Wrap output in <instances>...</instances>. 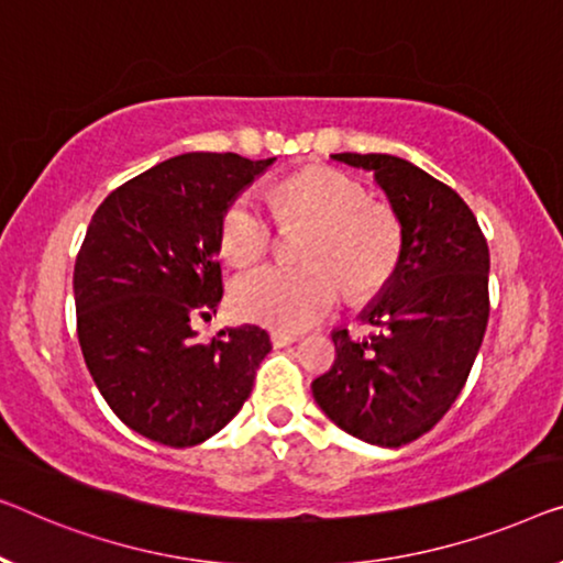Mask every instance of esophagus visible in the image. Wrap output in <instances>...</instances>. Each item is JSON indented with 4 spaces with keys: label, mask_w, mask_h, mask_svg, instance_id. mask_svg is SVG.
Wrapping results in <instances>:
<instances>
[{
    "label": "esophagus",
    "mask_w": 563,
    "mask_h": 563,
    "mask_svg": "<svg viewBox=\"0 0 563 563\" xmlns=\"http://www.w3.org/2000/svg\"><path fill=\"white\" fill-rule=\"evenodd\" d=\"M271 341H273L275 349H283V346H290L292 341H298V335L283 333V331H273V333H271Z\"/></svg>",
    "instance_id": "esophagus-1"
}]
</instances>
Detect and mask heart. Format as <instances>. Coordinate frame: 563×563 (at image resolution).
<instances>
[{"mask_svg":"<svg viewBox=\"0 0 563 563\" xmlns=\"http://www.w3.org/2000/svg\"><path fill=\"white\" fill-rule=\"evenodd\" d=\"M283 224L308 222L303 267L265 265L232 283L234 313L275 331H303L341 303V283L354 298L372 296L391 278L401 253V228L387 205L368 199L354 176L308 169L271 195ZM275 218L257 191H240L224 209L220 245L234 265H253L271 253Z\"/></svg>","mask_w":563,"mask_h":563,"instance_id":"1","label":"heart"}]
</instances>
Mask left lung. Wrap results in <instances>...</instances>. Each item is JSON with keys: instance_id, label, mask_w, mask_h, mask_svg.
I'll return each instance as SVG.
<instances>
[{"instance_id": "left-lung-1", "label": "left lung", "mask_w": 563, "mask_h": 563, "mask_svg": "<svg viewBox=\"0 0 563 563\" xmlns=\"http://www.w3.org/2000/svg\"><path fill=\"white\" fill-rule=\"evenodd\" d=\"M374 172L401 228V253L362 318L379 333L335 329V362L310 384L333 424L368 444L401 448L440 422L463 391L488 325L490 255L455 189L391 154H333Z\"/></svg>"}]
</instances>
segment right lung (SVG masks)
<instances>
[{"instance_id": "right-lung-1", "label": "right lung", "mask_w": 563, "mask_h": 563, "mask_svg": "<svg viewBox=\"0 0 563 563\" xmlns=\"http://www.w3.org/2000/svg\"><path fill=\"white\" fill-rule=\"evenodd\" d=\"M275 158L181 154L125 181L96 209L75 260L82 358L108 407L169 448L212 438L240 412L273 343L260 325L197 341L222 300L220 224Z\"/></svg>"}]
</instances>
